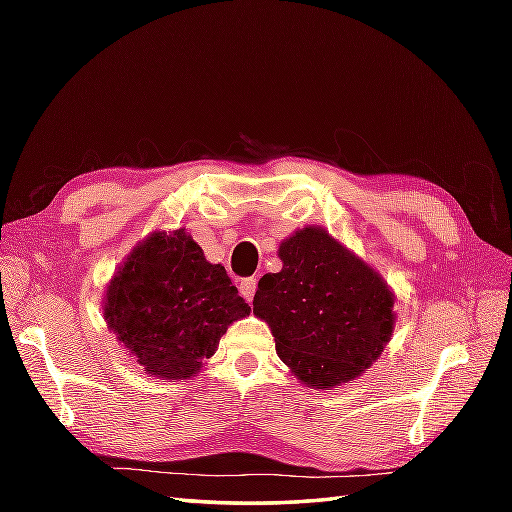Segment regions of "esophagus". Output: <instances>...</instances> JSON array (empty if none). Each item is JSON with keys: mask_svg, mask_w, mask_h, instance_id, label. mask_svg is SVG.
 Segmentation results:
<instances>
[{"mask_svg": "<svg viewBox=\"0 0 512 512\" xmlns=\"http://www.w3.org/2000/svg\"><path fill=\"white\" fill-rule=\"evenodd\" d=\"M255 290H257V279H255V277H248V279L242 281V284H239V292H242V297H244L248 303L253 301Z\"/></svg>", "mask_w": 512, "mask_h": 512, "instance_id": "1", "label": "esophagus"}]
</instances>
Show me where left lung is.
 <instances>
[{"mask_svg": "<svg viewBox=\"0 0 512 512\" xmlns=\"http://www.w3.org/2000/svg\"><path fill=\"white\" fill-rule=\"evenodd\" d=\"M284 268L257 284L253 312L270 325L281 361L303 385L361 376L394 332V295L372 266L321 226L279 246Z\"/></svg>", "mask_w": 512, "mask_h": 512, "instance_id": "8db88e82", "label": "left lung"}]
</instances>
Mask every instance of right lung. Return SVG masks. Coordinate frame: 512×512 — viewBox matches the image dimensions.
Segmentation results:
<instances>
[{
	"mask_svg": "<svg viewBox=\"0 0 512 512\" xmlns=\"http://www.w3.org/2000/svg\"><path fill=\"white\" fill-rule=\"evenodd\" d=\"M222 264H209L184 228L143 239L105 292V321L145 374L187 380L217 350L228 325L244 319Z\"/></svg>",
	"mask_w": 512,
	"mask_h": 512,
	"instance_id": "1",
	"label": "right lung"
}]
</instances>
